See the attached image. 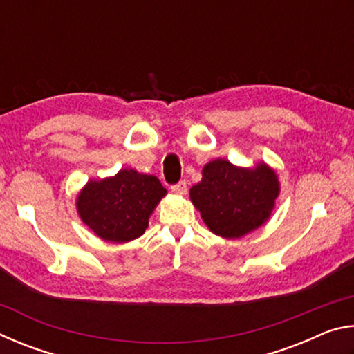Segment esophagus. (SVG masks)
Segmentation results:
<instances>
[{"label":"esophagus","instance_id":"esophagus-1","mask_svg":"<svg viewBox=\"0 0 354 354\" xmlns=\"http://www.w3.org/2000/svg\"><path fill=\"white\" fill-rule=\"evenodd\" d=\"M171 192L176 195H184L187 192V184H185V181H179L178 184L171 185Z\"/></svg>","mask_w":354,"mask_h":354}]
</instances>
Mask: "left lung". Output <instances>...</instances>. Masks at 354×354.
<instances>
[{
	"mask_svg": "<svg viewBox=\"0 0 354 354\" xmlns=\"http://www.w3.org/2000/svg\"><path fill=\"white\" fill-rule=\"evenodd\" d=\"M201 173V181L189 195L215 236L241 239L270 218L281 190L270 165L237 167L218 158L203 167Z\"/></svg>",
	"mask_w": 354,
	"mask_h": 354,
	"instance_id": "8db88e82",
	"label": "left lung"
}]
</instances>
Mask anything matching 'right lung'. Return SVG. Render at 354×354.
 <instances>
[{"label": "right lung", "instance_id": "right-lung-1", "mask_svg": "<svg viewBox=\"0 0 354 354\" xmlns=\"http://www.w3.org/2000/svg\"><path fill=\"white\" fill-rule=\"evenodd\" d=\"M167 189L153 175L122 169L117 175L88 179L76 196V211L101 241L127 243L140 237Z\"/></svg>", "mask_w": 354, "mask_h": 354}]
</instances>
